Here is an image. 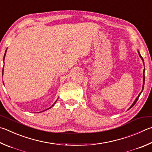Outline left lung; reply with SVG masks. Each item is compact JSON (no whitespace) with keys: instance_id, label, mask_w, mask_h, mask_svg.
<instances>
[{"instance_id":"8db88e82","label":"left lung","mask_w":152,"mask_h":152,"mask_svg":"<svg viewBox=\"0 0 152 152\" xmlns=\"http://www.w3.org/2000/svg\"><path fill=\"white\" fill-rule=\"evenodd\" d=\"M137 52H138V54H139V56H140V57L141 58V59L142 60V61H143V64H144V62H143V58L142 57V56H141V54H140V52L137 50ZM144 73H145V68H144V69H143V86H142V92H140V94H139V95L137 96V97L136 98V100H134V103L132 104V105H131V106L129 107V108L128 109V110H129L130 108H132V107H133L134 105H135V104L136 103V102L137 101V100H138V98H139V97H140V94H142V91H143V88H144V82H145V74H144Z\"/></svg>"}]
</instances>
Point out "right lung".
Wrapping results in <instances>:
<instances>
[{
  "label": "right lung",
  "mask_w": 152,
  "mask_h": 152,
  "mask_svg": "<svg viewBox=\"0 0 152 152\" xmlns=\"http://www.w3.org/2000/svg\"><path fill=\"white\" fill-rule=\"evenodd\" d=\"M7 50H6V51H5V53H4V58H3V61H4V59H5V55H6V53H7ZM3 71H4V67H3V70H2V75H3ZM3 84H4V82H3ZM57 101V100H56ZM56 102H54V104H52V106H54V105L55 104H56ZM52 106L50 107H49V108H48V109H50V108H51V107H52ZM48 109H46V110H43V111L42 112H44V111H46V110H47Z\"/></svg>",
  "instance_id": "1"
}]
</instances>
